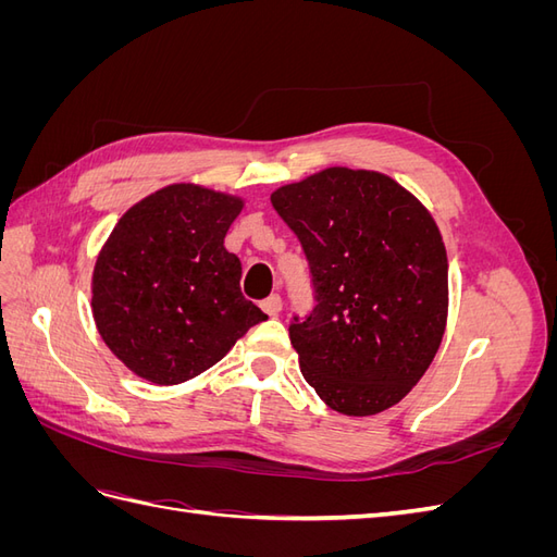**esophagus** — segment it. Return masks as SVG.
Listing matches in <instances>:
<instances>
[{
    "instance_id": "34e87169",
    "label": "esophagus",
    "mask_w": 557,
    "mask_h": 557,
    "mask_svg": "<svg viewBox=\"0 0 557 557\" xmlns=\"http://www.w3.org/2000/svg\"><path fill=\"white\" fill-rule=\"evenodd\" d=\"M260 307H262V311H264L267 315H278L281 309H283V301H281L278 295H269L267 299H262Z\"/></svg>"
}]
</instances>
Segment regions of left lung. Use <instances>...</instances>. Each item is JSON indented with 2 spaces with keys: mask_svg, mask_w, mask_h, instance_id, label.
<instances>
[{
  "mask_svg": "<svg viewBox=\"0 0 557 557\" xmlns=\"http://www.w3.org/2000/svg\"><path fill=\"white\" fill-rule=\"evenodd\" d=\"M272 205L307 252L315 309L295 318L301 376L330 409L374 416L428 372L448 318V258L432 213L381 172L327 166Z\"/></svg>",
  "mask_w": 557,
  "mask_h": 557,
  "instance_id": "obj_1",
  "label": "left lung"
}]
</instances>
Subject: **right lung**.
I'll use <instances>...</instances> for the list:
<instances>
[{
  "label": "right lung",
  "mask_w": 557,
  "mask_h": 557,
  "mask_svg": "<svg viewBox=\"0 0 557 557\" xmlns=\"http://www.w3.org/2000/svg\"><path fill=\"white\" fill-rule=\"evenodd\" d=\"M244 199L195 183L144 197L109 234L92 272V318L129 372L176 385L207 372L267 315L242 295L225 234Z\"/></svg>",
  "instance_id": "obj_1"
}]
</instances>
